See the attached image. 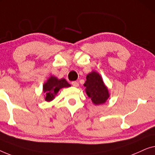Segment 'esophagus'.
I'll return each mask as SVG.
<instances>
[{"label": "esophagus", "instance_id": "34e87169", "mask_svg": "<svg viewBox=\"0 0 155 155\" xmlns=\"http://www.w3.org/2000/svg\"><path fill=\"white\" fill-rule=\"evenodd\" d=\"M71 85L74 87H78V86H79V84H78V83L77 81H72L71 82Z\"/></svg>", "mask_w": 155, "mask_h": 155}]
</instances>
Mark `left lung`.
<instances>
[{"label": "left lung", "instance_id": "8db88e82", "mask_svg": "<svg viewBox=\"0 0 155 155\" xmlns=\"http://www.w3.org/2000/svg\"><path fill=\"white\" fill-rule=\"evenodd\" d=\"M86 93L95 105L103 104L110 97L108 89L98 73L92 71L86 76Z\"/></svg>", "mask_w": 155, "mask_h": 155}]
</instances>
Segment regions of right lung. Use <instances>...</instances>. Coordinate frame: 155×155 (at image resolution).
Listing matches in <instances>:
<instances>
[{"label":"right lung","instance_id":"right-lung-1","mask_svg":"<svg viewBox=\"0 0 155 155\" xmlns=\"http://www.w3.org/2000/svg\"><path fill=\"white\" fill-rule=\"evenodd\" d=\"M71 86V85L64 78L58 79L53 76H51L47 81L43 84V93H45V100L51 101L54 99L58 91L62 88Z\"/></svg>","mask_w":155,"mask_h":155}]
</instances>
